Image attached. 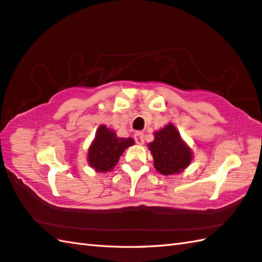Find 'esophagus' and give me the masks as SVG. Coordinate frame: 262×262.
<instances>
[{"mask_svg": "<svg viewBox=\"0 0 262 262\" xmlns=\"http://www.w3.org/2000/svg\"><path fill=\"white\" fill-rule=\"evenodd\" d=\"M135 140L138 143V145H142L143 142H145V135H143V132H136L135 135Z\"/></svg>", "mask_w": 262, "mask_h": 262, "instance_id": "1", "label": "esophagus"}]
</instances>
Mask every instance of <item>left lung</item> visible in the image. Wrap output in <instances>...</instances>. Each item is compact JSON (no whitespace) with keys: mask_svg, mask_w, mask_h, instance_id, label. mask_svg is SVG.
<instances>
[{"mask_svg":"<svg viewBox=\"0 0 262 262\" xmlns=\"http://www.w3.org/2000/svg\"><path fill=\"white\" fill-rule=\"evenodd\" d=\"M155 140L148 145L154 157V166L163 175L181 173L192 161V151L180 132L169 123L154 133Z\"/></svg>","mask_w":262,"mask_h":262,"instance_id":"1","label":"left lung"}]
</instances>
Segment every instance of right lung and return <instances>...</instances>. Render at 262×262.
I'll return each mask as SVG.
<instances>
[{"instance_id":"add662e5","label":"right lung","mask_w":262,"mask_h":262,"mask_svg":"<svg viewBox=\"0 0 262 262\" xmlns=\"http://www.w3.org/2000/svg\"><path fill=\"white\" fill-rule=\"evenodd\" d=\"M133 143L132 138H119L106 125H100L88 149V164L96 172H108L114 168L125 149Z\"/></svg>"}]
</instances>
